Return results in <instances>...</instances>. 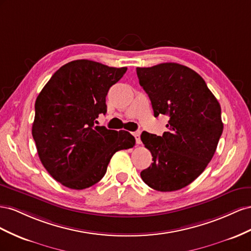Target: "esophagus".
Listing matches in <instances>:
<instances>
[{"instance_id": "esophagus-1", "label": "esophagus", "mask_w": 251, "mask_h": 251, "mask_svg": "<svg viewBox=\"0 0 251 251\" xmlns=\"http://www.w3.org/2000/svg\"><path fill=\"white\" fill-rule=\"evenodd\" d=\"M132 134H133V137L135 138V142H137V144H141V138H140L141 132L140 131H134Z\"/></svg>"}]
</instances>
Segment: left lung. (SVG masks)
<instances>
[{
    "label": "left lung",
    "instance_id": "1",
    "mask_svg": "<svg viewBox=\"0 0 251 251\" xmlns=\"http://www.w3.org/2000/svg\"><path fill=\"white\" fill-rule=\"evenodd\" d=\"M137 75L154 117L169 118L162 137L141 134L153 161L141 177L157 191L182 189L203 173L216 152L223 132L221 106L203 77L181 64L138 67Z\"/></svg>",
    "mask_w": 251,
    "mask_h": 251
}]
</instances>
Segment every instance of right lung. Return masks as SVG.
<instances>
[{
  "label": "right lung",
  "mask_w": 251,
  "mask_h": 251,
  "mask_svg": "<svg viewBox=\"0 0 251 251\" xmlns=\"http://www.w3.org/2000/svg\"><path fill=\"white\" fill-rule=\"evenodd\" d=\"M89 60L56 70L35 101L32 137L43 166L55 181L81 190L105 176L112 155L134 146L125 130L97 126L109 88L126 73Z\"/></svg>",
  "instance_id": "add662e5"
}]
</instances>
